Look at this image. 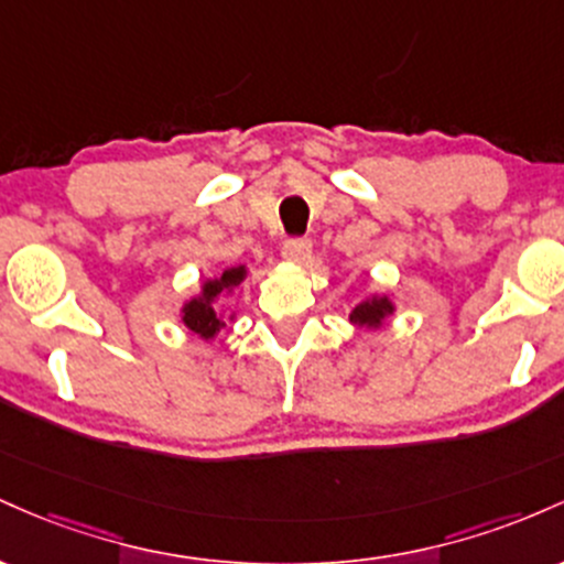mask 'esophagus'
I'll return each instance as SVG.
<instances>
[{
    "mask_svg": "<svg viewBox=\"0 0 564 564\" xmlns=\"http://www.w3.org/2000/svg\"><path fill=\"white\" fill-rule=\"evenodd\" d=\"M312 256V242L308 239H290L282 248V258L290 263H306Z\"/></svg>",
    "mask_w": 564,
    "mask_h": 564,
    "instance_id": "esophagus-1",
    "label": "esophagus"
}]
</instances>
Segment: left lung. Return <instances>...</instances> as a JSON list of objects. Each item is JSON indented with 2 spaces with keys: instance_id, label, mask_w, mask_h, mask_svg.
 Instances as JSON below:
<instances>
[{
  "instance_id": "left-lung-1",
  "label": "left lung",
  "mask_w": 564,
  "mask_h": 564,
  "mask_svg": "<svg viewBox=\"0 0 564 564\" xmlns=\"http://www.w3.org/2000/svg\"><path fill=\"white\" fill-rule=\"evenodd\" d=\"M394 314L397 303L389 299V293H367L349 312V322L354 327H362V330H381L389 316Z\"/></svg>"
}]
</instances>
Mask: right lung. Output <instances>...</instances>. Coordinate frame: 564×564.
Here are the masks:
<instances>
[{
	"mask_svg": "<svg viewBox=\"0 0 564 564\" xmlns=\"http://www.w3.org/2000/svg\"><path fill=\"white\" fill-rule=\"evenodd\" d=\"M248 265H229L220 274L207 276L199 282V290L181 303L178 316L188 333L199 335L202 340H215L220 330H226L229 322L237 319V312H226L220 303L231 299L239 290V284L248 280Z\"/></svg>",
	"mask_w": 564,
	"mask_h": 564,
	"instance_id": "1",
	"label": "right lung"
}]
</instances>
